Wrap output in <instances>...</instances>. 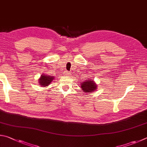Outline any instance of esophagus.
<instances>
[{
  "instance_id": "obj_1",
  "label": "esophagus",
  "mask_w": 147,
  "mask_h": 147,
  "mask_svg": "<svg viewBox=\"0 0 147 147\" xmlns=\"http://www.w3.org/2000/svg\"><path fill=\"white\" fill-rule=\"evenodd\" d=\"M70 73H69V71H65V75L66 76H69V75H70Z\"/></svg>"
}]
</instances>
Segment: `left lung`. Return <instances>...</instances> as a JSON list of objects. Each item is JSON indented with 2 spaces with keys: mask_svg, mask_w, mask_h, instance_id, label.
I'll use <instances>...</instances> for the list:
<instances>
[{
  "mask_svg": "<svg viewBox=\"0 0 147 147\" xmlns=\"http://www.w3.org/2000/svg\"><path fill=\"white\" fill-rule=\"evenodd\" d=\"M81 83V88L85 92H92L97 89V85L95 84L94 80L88 79Z\"/></svg>",
  "mask_w": 147,
  "mask_h": 147,
  "instance_id": "1",
  "label": "left lung"
}]
</instances>
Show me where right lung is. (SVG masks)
<instances>
[{
	"instance_id": "1",
	"label": "right lung",
	"mask_w": 147,
	"mask_h": 147,
	"mask_svg": "<svg viewBox=\"0 0 147 147\" xmlns=\"http://www.w3.org/2000/svg\"><path fill=\"white\" fill-rule=\"evenodd\" d=\"M55 77H53L52 76L42 74V75L38 80V82H39L38 83L41 86L47 87L51 84V82L53 80V79Z\"/></svg>"
}]
</instances>
